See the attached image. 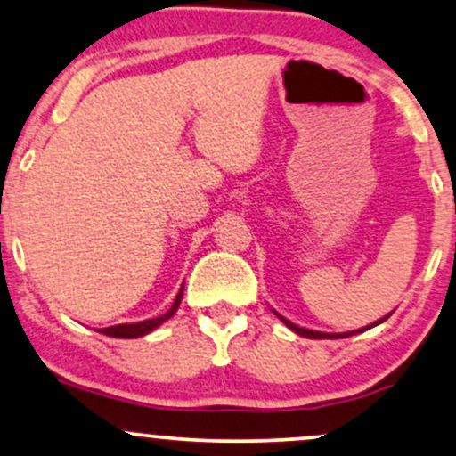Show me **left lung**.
Wrapping results in <instances>:
<instances>
[{"mask_svg":"<svg viewBox=\"0 0 456 456\" xmlns=\"http://www.w3.org/2000/svg\"><path fill=\"white\" fill-rule=\"evenodd\" d=\"M387 317H389V314H387ZM387 317H383V319H380V322H376V323H372V325H379V323H383ZM279 319H281V322H283L285 325H288L289 330H294L296 334L305 336V338H314V340H319V338H346V336H353V334H357V331H363V330L372 328V325H368V328H363V330H357V331H346V334H325V331H314V330L300 328V325H296V323L288 322V319H285V317H281V314H279Z\"/></svg>","mask_w":456,"mask_h":456,"instance_id":"obj_1","label":"left lung"}]
</instances>
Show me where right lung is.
I'll return each mask as SVG.
<instances>
[{
	"label": "right lung",
	"instance_id": "add662e5",
	"mask_svg": "<svg viewBox=\"0 0 456 456\" xmlns=\"http://www.w3.org/2000/svg\"><path fill=\"white\" fill-rule=\"evenodd\" d=\"M182 296H183V285H182V289H179V294L175 296V302H173V306L168 308L165 314H160V317L145 319V322H137V323L111 325V328H103V330H99V331H101V334H105V336H114V338H139V336L150 334L151 330H156L160 323H165L167 319H171L173 314L177 313L179 302H182Z\"/></svg>",
	"mask_w": 456,
	"mask_h": 456
}]
</instances>
